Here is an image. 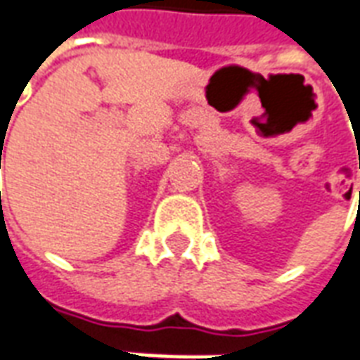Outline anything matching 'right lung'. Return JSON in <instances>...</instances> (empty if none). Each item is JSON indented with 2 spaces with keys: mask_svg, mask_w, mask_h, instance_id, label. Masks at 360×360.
Listing matches in <instances>:
<instances>
[{
  "mask_svg": "<svg viewBox=\"0 0 360 360\" xmlns=\"http://www.w3.org/2000/svg\"><path fill=\"white\" fill-rule=\"evenodd\" d=\"M0 164H1V162H0ZM0 167H1V165H0Z\"/></svg>",
  "mask_w": 360,
  "mask_h": 360,
  "instance_id": "right-lung-1",
  "label": "right lung"
}]
</instances>
